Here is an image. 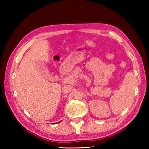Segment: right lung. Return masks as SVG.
<instances>
[{
  "label": "right lung",
  "mask_w": 149,
  "mask_h": 149,
  "mask_svg": "<svg viewBox=\"0 0 149 149\" xmlns=\"http://www.w3.org/2000/svg\"><path fill=\"white\" fill-rule=\"evenodd\" d=\"M60 122H61V121H60Z\"/></svg>",
  "instance_id": "obj_1"
}]
</instances>
